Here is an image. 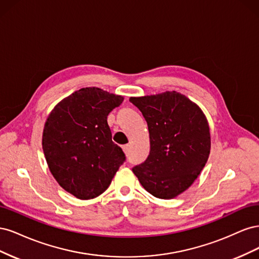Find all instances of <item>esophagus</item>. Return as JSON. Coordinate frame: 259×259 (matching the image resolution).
<instances>
[{"label": "esophagus", "mask_w": 259, "mask_h": 259, "mask_svg": "<svg viewBox=\"0 0 259 259\" xmlns=\"http://www.w3.org/2000/svg\"><path fill=\"white\" fill-rule=\"evenodd\" d=\"M122 149H123L124 153L127 155V154H128V152H130V145H124V146L122 147Z\"/></svg>", "instance_id": "obj_1"}]
</instances>
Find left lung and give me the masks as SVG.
Returning <instances> with one entry per match:
<instances>
[{
    "instance_id": "left-lung-1",
    "label": "left lung",
    "mask_w": 259,
    "mask_h": 259,
    "mask_svg": "<svg viewBox=\"0 0 259 259\" xmlns=\"http://www.w3.org/2000/svg\"><path fill=\"white\" fill-rule=\"evenodd\" d=\"M148 124L150 152L133 167L153 197L173 199L189 188L205 166L210 150L209 127L201 109L177 92L131 97Z\"/></svg>"
}]
</instances>
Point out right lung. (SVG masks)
<instances>
[{"label": "right lung", "instance_id": "add662e5", "mask_svg": "<svg viewBox=\"0 0 259 259\" xmlns=\"http://www.w3.org/2000/svg\"><path fill=\"white\" fill-rule=\"evenodd\" d=\"M123 97L85 88L61 100L48 117L43 151L51 173L66 191L81 200L104 193L126 160L112 142L107 119Z\"/></svg>", "mask_w": 259, "mask_h": 259}]
</instances>
